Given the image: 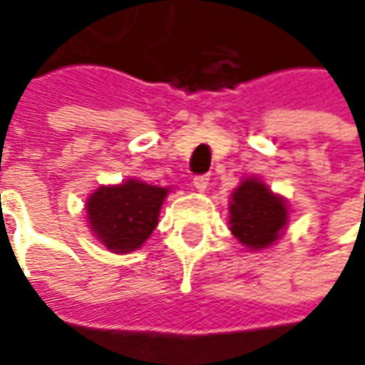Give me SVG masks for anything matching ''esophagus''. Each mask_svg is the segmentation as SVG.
Instances as JSON below:
<instances>
[{"label":"esophagus","mask_w":365,"mask_h":365,"mask_svg":"<svg viewBox=\"0 0 365 365\" xmlns=\"http://www.w3.org/2000/svg\"><path fill=\"white\" fill-rule=\"evenodd\" d=\"M192 185L197 190H205L209 187V175H199L192 178Z\"/></svg>","instance_id":"1"}]
</instances>
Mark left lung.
<instances>
[{
	"instance_id": "left-lung-1",
	"label": "left lung",
	"mask_w": 365,
	"mask_h": 365,
	"mask_svg": "<svg viewBox=\"0 0 365 365\" xmlns=\"http://www.w3.org/2000/svg\"><path fill=\"white\" fill-rule=\"evenodd\" d=\"M288 207L262 180L247 176L230 201V230L250 250L272 245L287 227Z\"/></svg>"
}]
</instances>
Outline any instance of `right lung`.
<instances>
[{"label": "right lung", "instance_id": "1", "mask_svg": "<svg viewBox=\"0 0 365 365\" xmlns=\"http://www.w3.org/2000/svg\"><path fill=\"white\" fill-rule=\"evenodd\" d=\"M168 189L130 178L121 185L99 187L87 199V219L93 235L115 254H130L158 225Z\"/></svg>", "mask_w": 365, "mask_h": 365}]
</instances>
